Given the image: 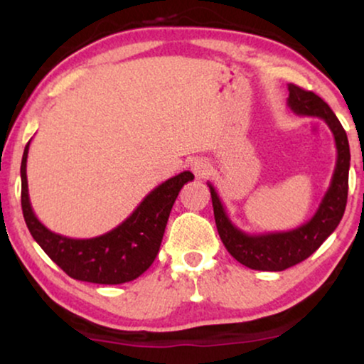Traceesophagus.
<instances>
[{
  "label": "esophagus",
  "instance_id": "esophagus-1",
  "mask_svg": "<svg viewBox=\"0 0 364 364\" xmlns=\"http://www.w3.org/2000/svg\"><path fill=\"white\" fill-rule=\"evenodd\" d=\"M192 172L196 173L197 178H203L208 176V172H210V164H208L205 159H197V161L192 162Z\"/></svg>",
  "mask_w": 364,
  "mask_h": 364
}]
</instances>
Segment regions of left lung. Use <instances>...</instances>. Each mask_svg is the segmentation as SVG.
<instances>
[{
  "label": "left lung",
  "mask_w": 364,
  "mask_h": 364,
  "mask_svg": "<svg viewBox=\"0 0 364 364\" xmlns=\"http://www.w3.org/2000/svg\"><path fill=\"white\" fill-rule=\"evenodd\" d=\"M288 92L290 94H288L287 104L293 112L298 116L320 117L330 127L336 146V166L333 171L330 187L323 196L315 215L303 225L288 232L250 235L240 230L230 220L217 191L208 182L218 235L228 253L252 270L282 272L306 260L335 232L346 208L351 156L345 129L330 106L315 92L305 91L295 84H288Z\"/></svg>",
  "instance_id": "left-lung-1"
}]
</instances>
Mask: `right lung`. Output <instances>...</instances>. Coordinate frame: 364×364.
Listing matches in <instances>:
<instances>
[{
  "label": "right lung",
  "mask_w": 364,
  "mask_h": 364,
  "mask_svg": "<svg viewBox=\"0 0 364 364\" xmlns=\"http://www.w3.org/2000/svg\"><path fill=\"white\" fill-rule=\"evenodd\" d=\"M29 142L21 161V207L38 245L74 280L121 285L141 277L156 260L173 202L181 188L193 181V173L186 171L162 182L112 230L92 238H71L49 230L34 215L26 177Z\"/></svg>",
  "instance_id": "1"
}]
</instances>
